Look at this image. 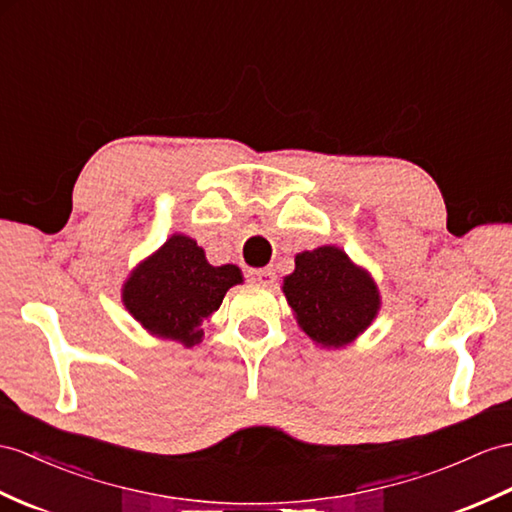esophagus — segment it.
<instances>
[{
	"instance_id": "obj_1",
	"label": "esophagus",
	"mask_w": 512,
	"mask_h": 512,
	"mask_svg": "<svg viewBox=\"0 0 512 512\" xmlns=\"http://www.w3.org/2000/svg\"><path fill=\"white\" fill-rule=\"evenodd\" d=\"M249 280H252L254 284H260V286H271L273 280H276V271H273L271 267L249 271Z\"/></svg>"
}]
</instances>
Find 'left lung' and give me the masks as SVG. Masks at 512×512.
I'll return each instance as SVG.
<instances>
[{
	"label": "left lung",
	"mask_w": 512,
	"mask_h": 512,
	"mask_svg": "<svg viewBox=\"0 0 512 512\" xmlns=\"http://www.w3.org/2000/svg\"><path fill=\"white\" fill-rule=\"evenodd\" d=\"M282 291L299 328L317 345L334 350L363 334L380 310L376 282L334 245L297 254Z\"/></svg>",
	"instance_id": "8db88e82"
}]
</instances>
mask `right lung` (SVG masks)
Masks as SVG:
<instances>
[{"label":"right lung","mask_w":512,"mask_h":512,"mask_svg":"<svg viewBox=\"0 0 512 512\" xmlns=\"http://www.w3.org/2000/svg\"><path fill=\"white\" fill-rule=\"evenodd\" d=\"M241 282L239 267H213L191 236L173 234L130 273L121 297L147 332L191 347L202 341L204 319L221 306L230 286Z\"/></svg>","instance_id":"obj_1"}]
</instances>
